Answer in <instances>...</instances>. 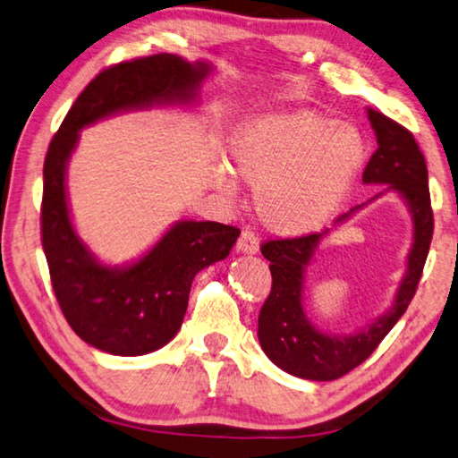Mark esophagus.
Listing matches in <instances>:
<instances>
[{"label":"esophagus","mask_w":458,"mask_h":458,"mask_svg":"<svg viewBox=\"0 0 458 458\" xmlns=\"http://www.w3.org/2000/svg\"><path fill=\"white\" fill-rule=\"evenodd\" d=\"M259 248V239L251 229H243L237 239V251L242 253H256Z\"/></svg>","instance_id":"1"}]
</instances>
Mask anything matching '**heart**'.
I'll return each instance as SVG.
<instances>
[{"instance_id":"b5f03b06","label":"heart","mask_w":458,"mask_h":458,"mask_svg":"<svg viewBox=\"0 0 458 458\" xmlns=\"http://www.w3.org/2000/svg\"><path fill=\"white\" fill-rule=\"evenodd\" d=\"M229 156L239 178L256 186L259 221L274 233L302 235L337 213L364 159V143L354 126L315 110H288L237 126ZM216 184L227 194L237 190L225 167Z\"/></svg>"}]
</instances>
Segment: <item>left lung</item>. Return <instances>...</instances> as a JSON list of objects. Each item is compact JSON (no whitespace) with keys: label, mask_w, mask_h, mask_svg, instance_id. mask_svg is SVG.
I'll return each instance as SVG.
<instances>
[{"label":"left lung","mask_w":458,"mask_h":458,"mask_svg":"<svg viewBox=\"0 0 458 458\" xmlns=\"http://www.w3.org/2000/svg\"><path fill=\"white\" fill-rule=\"evenodd\" d=\"M369 118L378 145L364 167L362 182L389 184L386 188L397 190L413 216V248L407 259V274L389 311L354 335L319 332L302 311V270L311 262L326 231L291 239H268L262 243L264 258L270 262L272 288L258 318L259 344L276 367L309 381H334L367 360L411 302L430 251L434 215L424 153L411 132L383 112L369 110ZM348 215H342L337 223Z\"/></svg>","instance_id":"8db88e82"}]
</instances>
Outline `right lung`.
I'll list each match as a JSON object with an SVG mask.
<instances>
[{"mask_svg": "<svg viewBox=\"0 0 458 458\" xmlns=\"http://www.w3.org/2000/svg\"><path fill=\"white\" fill-rule=\"evenodd\" d=\"M208 73V63L192 65L170 53L110 65L77 96L48 145L40 239L55 297L73 332L108 354L140 356L165 346L184 319L196 272L227 258L239 229L213 221H180L129 268L98 264L69 216V156L83 126L121 110L194 100Z\"/></svg>", "mask_w": 458, "mask_h": 458, "instance_id": "right-lung-1", "label": "right lung"}]
</instances>
